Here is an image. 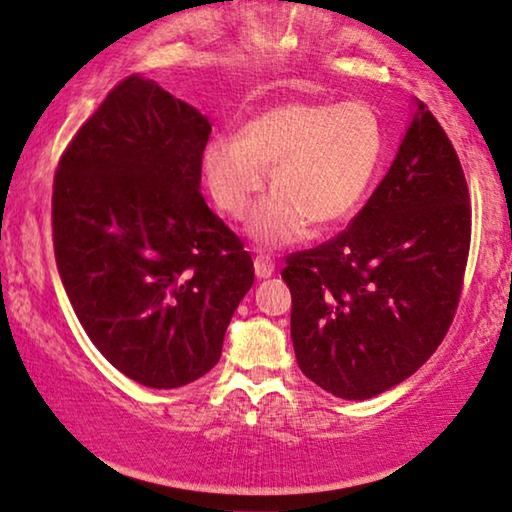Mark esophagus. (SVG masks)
<instances>
[{
  "instance_id": "obj_1",
  "label": "esophagus",
  "mask_w": 512,
  "mask_h": 512,
  "mask_svg": "<svg viewBox=\"0 0 512 512\" xmlns=\"http://www.w3.org/2000/svg\"><path fill=\"white\" fill-rule=\"evenodd\" d=\"M253 264L257 278H271L273 273H276V264H273V259L269 255H257Z\"/></svg>"
}]
</instances>
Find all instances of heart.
<instances>
[{
	"label": "heart",
	"mask_w": 512,
	"mask_h": 512,
	"mask_svg": "<svg viewBox=\"0 0 512 512\" xmlns=\"http://www.w3.org/2000/svg\"><path fill=\"white\" fill-rule=\"evenodd\" d=\"M387 157V129L366 102L292 99L253 115L239 136H213L201 155L215 206L243 220L266 187L250 234L262 246H290L308 222L331 227L352 218L369 197Z\"/></svg>",
	"instance_id": "heart-1"
}]
</instances>
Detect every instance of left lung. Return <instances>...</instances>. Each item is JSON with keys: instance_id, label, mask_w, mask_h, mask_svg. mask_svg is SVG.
Here are the masks:
<instances>
[{"instance_id": "left-lung-1", "label": "left lung", "mask_w": 512, "mask_h": 512, "mask_svg": "<svg viewBox=\"0 0 512 512\" xmlns=\"http://www.w3.org/2000/svg\"><path fill=\"white\" fill-rule=\"evenodd\" d=\"M469 246L462 164L417 102L390 171L348 229L285 259L304 376L350 401L413 376L452 325Z\"/></svg>"}]
</instances>
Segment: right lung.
Segmentation results:
<instances>
[{
    "label": "right lung",
    "mask_w": 512,
    "mask_h": 512,
    "mask_svg": "<svg viewBox=\"0 0 512 512\" xmlns=\"http://www.w3.org/2000/svg\"><path fill=\"white\" fill-rule=\"evenodd\" d=\"M211 122L127 76L78 129L53 181V246L85 334L136 383L174 390L218 364L255 280L199 192Z\"/></svg>",
    "instance_id": "add662e5"
}]
</instances>
